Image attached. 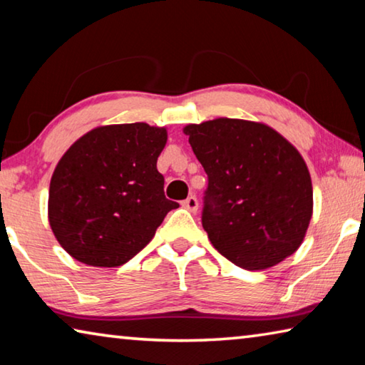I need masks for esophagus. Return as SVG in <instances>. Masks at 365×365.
I'll use <instances>...</instances> for the list:
<instances>
[{
    "instance_id": "34e87169",
    "label": "esophagus",
    "mask_w": 365,
    "mask_h": 365,
    "mask_svg": "<svg viewBox=\"0 0 365 365\" xmlns=\"http://www.w3.org/2000/svg\"><path fill=\"white\" fill-rule=\"evenodd\" d=\"M182 206L187 207L188 211H191V212H196L197 211V200H196V196H193V195L188 196L187 200L182 202Z\"/></svg>"
}]
</instances>
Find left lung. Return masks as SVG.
Listing matches in <instances>:
<instances>
[{"label": "left lung", "mask_w": 365, "mask_h": 365, "mask_svg": "<svg viewBox=\"0 0 365 365\" xmlns=\"http://www.w3.org/2000/svg\"><path fill=\"white\" fill-rule=\"evenodd\" d=\"M207 174L202 228L215 250L246 270L282 262L312 217V183L298 150L264 123L220 119L183 128Z\"/></svg>", "instance_id": "obj_1"}]
</instances>
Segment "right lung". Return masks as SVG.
<instances>
[{
  "label": "right lung",
  "mask_w": 365,
  "mask_h": 365,
  "mask_svg": "<svg viewBox=\"0 0 365 365\" xmlns=\"http://www.w3.org/2000/svg\"><path fill=\"white\" fill-rule=\"evenodd\" d=\"M165 141V128L119 123L93 128L66 151L49 183L48 219L73 259L95 267L125 264L178 207L156 168Z\"/></svg>",
  "instance_id": "1"
}]
</instances>
